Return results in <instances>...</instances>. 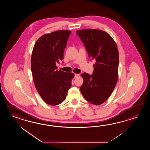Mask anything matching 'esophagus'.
<instances>
[{
	"mask_svg": "<svg viewBox=\"0 0 150 150\" xmlns=\"http://www.w3.org/2000/svg\"><path fill=\"white\" fill-rule=\"evenodd\" d=\"M79 76V74H74V78H76Z\"/></svg>",
	"mask_w": 150,
	"mask_h": 150,
	"instance_id": "34e87169",
	"label": "esophagus"
}]
</instances>
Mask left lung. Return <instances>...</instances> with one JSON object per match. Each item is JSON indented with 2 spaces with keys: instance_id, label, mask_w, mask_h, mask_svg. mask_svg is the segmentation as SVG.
I'll return each instance as SVG.
<instances>
[{
  "instance_id": "left-lung-1",
  "label": "left lung",
  "mask_w": 150,
  "mask_h": 150,
  "mask_svg": "<svg viewBox=\"0 0 150 150\" xmlns=\"http://www.w3.org/2000/svg\"><path fill=\"white\" fill-rule=\"evenodd\" d=\"M76 33L84 45L91 61L96 62L93 74H81L83 83L80 91L88 102L99 105L108 99L117 81V47L112 37L104 31L86 29L78 30Z\"/></svg>"
}]
</instances>
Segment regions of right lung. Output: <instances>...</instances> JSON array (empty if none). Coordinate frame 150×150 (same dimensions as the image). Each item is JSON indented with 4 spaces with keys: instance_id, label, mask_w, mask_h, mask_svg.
Here are the masks:
<instances>
[{
    "instance_id": "obj_1",
    "label": "right lung",
    "mask_w": 150,
    "mask_h": 150,
    "mask_svg": "<svg viewBox=\"0 0 150 150\" xmlns=\"http://www.w3.org/2000/svg\"><path fill=\"white\" fill-rule=\"evenodd\" d=\"M71 33L64 30L43 35L35 43L32 52L31 70L36 89L50 105L63 102L72 85L74 74L58 71L56 65L63 59Z\"/></svg>"
}]
</instances>
